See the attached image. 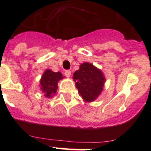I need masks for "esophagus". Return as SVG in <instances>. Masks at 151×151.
Returning a JSON list of instances; mask_svg holds the SVG:
<instances>
[{"instance_id": "obj_1", "label": "esophagus", "mask_w": 151, "mask_h": 151, "mask_svg": "<svg viewBox=\"0 0 151 151\" xmlns=\"http://www.w3.org/2000/svg\"><path fill=\"white\" fill-rule=\"evenodd\" d=\"M64 74H65V75H66L67 77H69L70 76H71V71H69V70H66V71H65Z\"/></svg>"}]
</instances>
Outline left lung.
Wrapping results in <instances>:
<instances>
[{
    "instance_id": "left-lung-1",
    "label": "left lung",
    "mask_w": 151,
    "mask_h": 151,
    "mask_svg": "<svg viewBox=\"0 0 151 151\" xmlns=\"http://www.w3.org/2000/svg\"><path fill=\"white\" fill-rule=\"evenodd\" d=\"M73 79L80 96L91 102L102 92L105 78L101 71L90 63H83L74 73Z\"/></svg>"
}]
</instances>
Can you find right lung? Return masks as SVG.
Listing matches in <instances>:
<instances>
[{"label": "right lung", "instance_id": "obj_1", "mask_svg": "<svg viewBox=\"0 0 151 151\" xmlns=\"http://www.w3.org/2000/svg\"><path fill=\"white\" fill-rule=\"evenodd\" d=\"M63 78L60 72H53L52 70L47 69L44 72L40 80V88L45 96L50 98L55 95L58 89V83Z\"/></svg>", "mask_w": 151, "mask_h": 151}]
</instances>
